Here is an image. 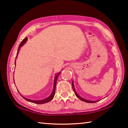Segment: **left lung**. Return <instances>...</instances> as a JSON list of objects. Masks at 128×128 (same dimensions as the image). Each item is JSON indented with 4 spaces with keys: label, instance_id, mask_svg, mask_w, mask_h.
<instances>
[{
    "label": "left lung",
    "instance_id": "obj_1",
    "mask_svg": "<svg viewBox=\"0 0 128 128\" xmlns=\"http://www.w3.org/2000/svg\"><path fill=\"white\" fill-rule=\"evenodd\" d=\"M72 88H73V91H74V94H75V95H76L77 98H78V99H80V100H82V101L85 102H86V103H95V102H98V100L92 101V100H86V99H84V98H82L81 96H80V95L77 94V92H76V90H75V88H74V84H73V81H72Z\"/></svg>",
    "mask_w": 128,
    "mask_h": 128
}]
</instances>
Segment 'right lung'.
<instances>
[{
	"label": "right lung",
	"mask_w": 128,
	"mask_h": 128,
	"mask_svg": "<svg viewBox=\"0 0 128 128\" xmlns=\"http://www.w3.org/2000/svg\"><path fill=\"white\" fill-rule=\"evenodd\" d=\"M28 40V38L26 37L24 39L22 40V42L20 43V46H19L18 50H17V56H16V58H17V55H18V53H19V51H20V50L21 48V47H22L24 44H25V43L26 42V41ZM14 65L16 66V60H15L14 62ZM61 73V72H59L57 74H56L55 76V79H54V88H53V90L51 94H50L49 96L47 97V98H45V99H42V100H32V99H28V98H26L25 97H24L22 95H21V94L20 92H19V94L21 95V96L22 97V98L25 99L26 100H27L28 102H32V103H36V104H44V103H46L47 102H50L52 99H53L54 95H55V88H56V82H57V79H58V77H59V74Z\"/></svg>",
	"instance_id": "1"
}]
</instances>
